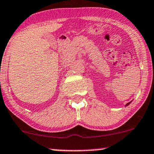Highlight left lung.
<instances>
[{"mask_svg": "<svg viewBox=\"0 0 154 154\" xmlns=\"http://www.w3.org/2000/svg\"><path fill=\"white\" fill-rule=\"evenodd\" d=\"M130 103H131V102H129V103H128V104H126V105H128V104H130Z\"/></svg>", "mask_w": 154, "mask_h": 154, "instance_id": "left-lung-1", "label": "left lung"}]
</instances>
